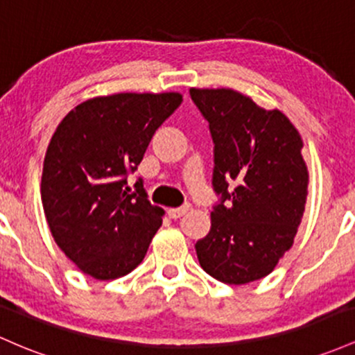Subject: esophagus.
Instances as JSON below:
<instances>
[{
  "instance_id": "obj_1",
  "label": "esophagus",
  "mask_w": 355,
  "mask_h": 355,
  "mask_svg": "<svg viewBox=\"0 0 355 355\" xmlns=\"http://www.w3.org/2000/svg\"><path fill=\"white\" fill-rule=\"evenodd\" d=\"M190 209V205H184V207H175V209H168V216L171 219H180L182 216H185L187 210Z\"/></svg>"
}]
</instances>
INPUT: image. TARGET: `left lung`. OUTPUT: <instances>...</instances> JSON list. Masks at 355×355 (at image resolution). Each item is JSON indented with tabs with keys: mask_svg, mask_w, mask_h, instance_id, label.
I'll return each mask as SVG.
<instances>
[{
	"mask_svg": "<svg viewBox=\"0 0 355 355\" xmlns=\"http://www.w3.org/2000/svg\"><path fill=\"white\" fill-rule=\"evenodd\" d=\"M190 96L209 121L212 185L222 196L209 234L196 244L198 263L225 285H246L270 275L293 246L310 182L303 139L282 111L234 89L192 87ZM227 198L231 208L223 205Z\"/></svg>",
	"mask_w": 355,
	"mask_h": 355,
	"instance_id": "8db88e82",
	"label": "left lung"
}]
</instances>
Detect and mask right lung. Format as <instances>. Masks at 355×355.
<instances>
[{
    "mask_svg": "<svg viewBox=\"0 0 355 355\" xmlns=\"http://www.w3.org/2000/svg\"><path fill=\"white\" fill-rule=\"evenodd\" d=\"M180 92H119L84 101L52 135L42 171V205L53 241L84 275L107 282L145 258L165 210L128 171L155 131L182 104Z\"/></svg>",
    "mask_w": 355,
    "mask_h": 355,
    "instance_id": "obj_1",
    "label": "right lung"
}]
</instances>
